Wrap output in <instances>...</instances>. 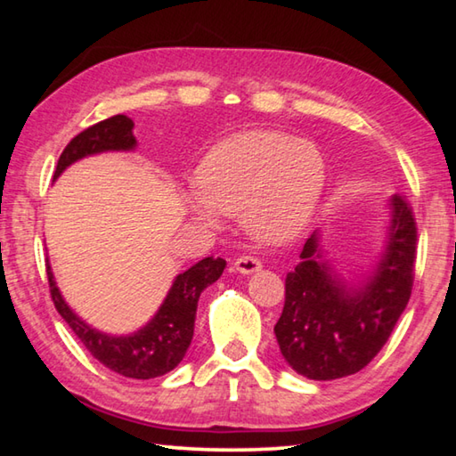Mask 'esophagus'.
<instances>
[{
	"mask_svg": "<svg viewBox=\"0 0 456 456\" xmlns=\"http://www.w3.org/2000/svg\"><path fill=\"white\" fill-rule=\"evenodd\" d=\"M235 269L239 273H243V275H251V273H256V272H259L261 269V261L257 259V257H253V256H241L239 259H235Z\"/></svg>",
	"mask_w": 456,
	"mask_h": 456,
	"instance_id": "1",
	"label": "esophagus"
}]
</instances>
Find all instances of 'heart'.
I'll use <instances>...</instances> for the list:
<instances>
[{"label": "heart", "instance_id": "b5f03b06", "mask_svg": "<svg viewBox=\"0 0 456 456\" xmlns=\"http://www.w3.org/2000/svg\"><path fill=\"white\" fill-rule=\"evenodd\" d=\"M326 184L318 146L277 130H247L205 154L187 195L195 221L217 227L241 213L243 227L265 245L288 243L310 225Z\"/></svg>", "mask_w": 456, "mask_h": 456}]
</instances>
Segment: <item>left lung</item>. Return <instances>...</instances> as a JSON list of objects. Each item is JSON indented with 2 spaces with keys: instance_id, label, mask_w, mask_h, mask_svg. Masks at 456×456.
<instances>
[{
  "instance_id": "1",
  "label": "left lung",
  "mask_w": 456,
  "mask_h": 456,
  "mask_svg": "<svg viewBox=\"0 0 456 456\" xmlns=\"http://www.w3.org/2000/svg\"><path fill=\"white\" fill-rule=\"evenodd\" d=\"M382 249L372 269L346 280L322 243V229L307 239L299 264L285 277V305L275 338L285 362L310 380H336L368 366L395 330L411 299L416 223L395 195L388 203Z\"/></svg>"
}]
</instances>
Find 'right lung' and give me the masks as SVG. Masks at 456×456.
<instances>
[{
    "label": "right lung",
    "instance_id": "obj_1",
    "mask_svg": "<svg viewBox=\"0 0 456 456\" xmlns=\"http://www.w3.org/2000/svg\"><path fill=\"white\" fill-rule=\"evenodd\" d=\"M133 128V120L125 114H117V117L98 122V125L74 136L64 152L60 154L53 181L68 167L92 157V154L134 151L136 138ZM225 265L227 261L221 257H205L189 267L187 272L176 275L157 314L141 330L125 336L106 334V331H100L84 322L61 297L56 280H53L50 261L45 264V272H48L53 305L92 356L120 376L149 380V378L171 372L173 368L181 364L191 346L192 331H195L200 293L219 280Z\"/></svg>",
    "mask_w": 456,
    "mask_h": 456
}]
</instances>
